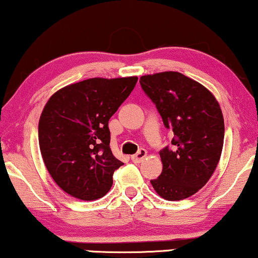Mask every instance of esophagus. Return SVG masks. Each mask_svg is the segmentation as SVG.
Returning <instances> with one entry per match:
<instances>
[{
	"label": "esophagus",
	"mask_w": 258,
	"mask_h": 258,
	"mask_svg": "<svg viewBox=\"0 0 258 258\" xmlns=\"http://www.w3.org/2000/svg\"><path fill=\"white\" fill-rule=\"evenodd\" d=\"M146 156H148V152H146L145 150H140L137 155L131 156V159H132V162H135V163H142L146 158Z\"/></svg>",
	"instance_id": "34e87169"
}]
</instances>
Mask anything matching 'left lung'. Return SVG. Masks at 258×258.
Wrapping results in <instances>:
<instances>
[{
  "instance_id": "obj_1",
  "label": "left lung",
  "mask_w": 258,
  "mask_h": 258,
  "mask_svg": "<svg viewBox=\"0 0 258 258\" xmlns=\"http://www.w3.org/2000/svg\"><path fill=\"white\" fill-rule=\"evenodd\" d=\"M139 82L174 133V149L159 152L163 170L151 184L165 200H183L210 181L219 163L225 133L220 105L206 87L177 71L145 75Z\"/></svg>"
}]
</instances>
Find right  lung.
I'll list each match as a JSON object with an SVG mask.
<instances>
[{"mask_svg":"<svg viewBox=\"0 0 258 258\" xmlns=\"http://www.w3.org/2000/svg\"><path fill=\"white\" fill-rule=\"evenodd\" d=\"M137 76L94 77L57 90L42 109L39 148L58 187L83 201L105 197L123 164L109 149L108 121L135 88Z\"/></svg>","mask_w":258,"mask_h":258,"instance_id":"add662e5","label":"right lung"}]
</instances>
